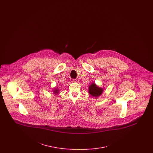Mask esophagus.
I'll use <instances>...</instances> for the list:
<instances>
[{
	"label": "esophagus",
	"instance_id": "esophagus-1",
	"mask_svg": "<svg viewBox=\"0 0 153 153\" xmlns=\"http://www.w3.org/2000/svg\"><path fill=\"white\" fill-rule=\"evenodd\" d=\"M73 81L74 82H78L79 80L78 79H73Z\"/></svg>",
	"mask_w": 153,
	"mask_h": 153
}]
</instances>
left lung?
<instances>
[{
  "label": "left lung",
  "mask_w": 153,
  "mask_h": 153,
  "mask_svg": "<svg viewBox=\"0 0 153 153\" xmlns=\"http://www.w3.org/2000/svg\"><path fill=\"white\" fill-rule=\"evenodd\" d=\"M104 91L102 88L99 87L95 82H92L88 87V93L92 97H97L102 95Z\"/></svg>",
  "instance_id": "1"
}]
</instances>
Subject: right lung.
Wrapping results in <instances>:
<instances>
[{
    "label": "right lung",
    "mask_w": 153,
    "mask_h": 153,
    "mask_svg": "<svg viewBox=\"0 0 153 153\" xmlns=\"http://www.w3.org/2000/svg\"><path fill=\"white\" fill-rule=\"evenodd\" d=\"M52 92L54 95H58L59 92V89L58 88H54V89H53Z\"/></svg>",
    "instance_id": "add662e5"
}]
</instances>
